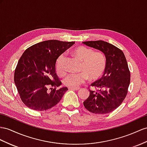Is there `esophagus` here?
I'll list each match as a JSON object with an SVG mask.
<instances>
[{
	"label": "esophagus",
	"mask_w": 147,
	"mask_h": 147,
	"mask_svg": "<svg viewBox=\"0 0 147 147\" xmlns=\"http://www.w3.org/2000/svg\"><path fill=\"white\" fill-rule=\"evenodd\" d=\"M69 90H74V91H78L80 89V88H69Z\"/></svg>",
	"instance_id": "esophagus-1"
}]
</instances>
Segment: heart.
I'll use <instances>...</instances> for the list:
<instances>
[{
  "instance_id": "heart-1",
  "label": "heart",
  "mask_w": 147,
  "mask_h": 147,
  "mask_svg": "<svg viewBox=\"0 0 147 147\" xmlns=\"http://www.w3.org/2000/svg\"><path fill=\"white\" fill-rule=\"evenodd\" d=\"M73 53L82 62L80 73H70L63 79V84L69 88H78L88 80H95L101 76L106 67V59L104 55L99 52H94L91 49L83 46L76 48ZM65 56L61 55L56 63V71L62 74L65 71L64 59Z\"/></svg>"
}]
</instances>
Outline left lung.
<instances>
[{"label":"left lung","mask_w":147,"mask_h":147,"mask_svg":"<svg viewBox=\"0 0 147 147\" xmlns=\"http://www.w3.org/2000/svg\"><path fill=\"white\" fill-rule=\"evenodd\" d=\"M82 43L102 51L106 59L104 74L91 84L96 89L89 90L90 95L84 106L94 114H108L116 109L127 94L130 73L125 56L119 48L102 40Z\"/></svg>","instance_id":"left-lung-1"}]
</instances>
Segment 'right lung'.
<instances>
[{"mask_svg": "<svg viewBox=\"0 0 147 147\" xmlns=\"http://www.w3.org/2000/svg\"><path fill=\"white\" fill-rule=\"evenodd\" d=\"M56 40L43 41L26 50L18 60L14 81L20 99L33 110L47 111L57 104L68 89L55 72L58 58L74 44Z\"/></svg>", "mask_w": 147, "mask_h": 147, "instance_id": "add662e5", "label": "right lung"}]
</instances>
